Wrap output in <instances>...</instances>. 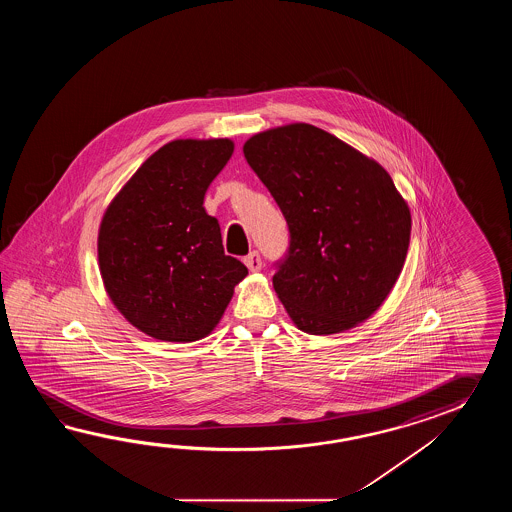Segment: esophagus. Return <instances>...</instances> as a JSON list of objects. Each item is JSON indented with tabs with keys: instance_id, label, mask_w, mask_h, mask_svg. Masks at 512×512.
<instances>
[{
	"instance_id": "obj_1",
	"label": "esophagus",
	"mask_w": 512,
	"mask_h": 512,
	"mask_svg": "<svg viewBox=\"0 0 512 512\" xmlns=\"http://www.w3.org/2000/svg\"><path fill=\"white\" fill-rule=\"evenodd\" d=\"M243 261H245V265L249 267V271L251 272H258L261 269V258L260 254L258 252L254 251L249 254V256H245L243 258Z\"/></svg>"
}]
</instances>
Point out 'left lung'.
Instances as JSON below:
<instances>
[{"label":"left lung","instance_id":"1","mask_svg":"<svg viewBox=\"0 0 512 512\" xmlns=\"http://www.w3.org/2000/svg\"><path fill=\"white\" fill-rule=\"evenodd\" d=\"M243 153L289 225L272 285L294 326L335 335L368 320L392 293L412 232L390 174L305 122L256 133Z\"/></svg>","mask_w":512,"mask_h":512}]
</instances>
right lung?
<instances>
[{"mask_svg":"<svg viewBox=\"0 0 512 512\" xmlns=\"http://www.w3.org/2000/svg\"><path fill=\"white\" fill-rule=\"evenodd\" d=\"M234 152L230 139H177L120 188L98 229L109 300L131 326L164 342H196L218 326L249 274L223 251L205 194Z\"/></svg>","mask_w":512,"mask_h":512,"instance_id":"obj_1","label":"right lung"}]
</instances>
